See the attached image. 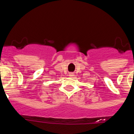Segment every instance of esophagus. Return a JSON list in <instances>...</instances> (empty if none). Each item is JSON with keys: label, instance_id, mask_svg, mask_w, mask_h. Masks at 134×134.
Listing matches in <instances>:
<instances>
[{"label": "esophagus", "instance_id": "obj_1", "mask_svg": "<svg viewBox=\"0 0 134 134\" xmlns=\"http://www.w3.org/2000/svg\"><path fill=\"white\" fill-rule=\"evenodd\" d=\"M69 76L70 77H72V76H74V74H72V73H70V74H69Z\"/></svg>", "mask_w": 134, "mask_h": 134}]
</instances>
